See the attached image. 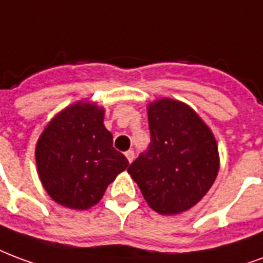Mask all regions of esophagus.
Masks as SVG:
<instances>
[{"instance_id": "1", "label": "esophagus", "mask_w": 263, "mask_h": 263, "mask_svg": "<svg viewBox=\"0 0 263 263\" xmlns=\"http://www.w3.org/2000/svg\"><path fill=\"white\" fill-rule=\"evenodd\" d=\"M125 157L128 159V161H129V163H132V161H134V159H135V153H134V151L125 152Z\"/></svg>"}]
</instances>
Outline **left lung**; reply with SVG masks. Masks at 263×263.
Segmentation results:
<instances>
[{
	"label": "left lung",
	"instance_id": "left-lung-1",
	"mask_svg": "<svg viewBox=\"0 0 263 263\" xmlns=\"http://www.w3.org/2000/svg\"><path fill=\"white\" fill-rule=\"evenodd\" d=\"M151 145L128 167L152 209L178 215L213 185L220 157L212 129L185 103L161 97L147 104Z\"/></svg>",
	"mask_w": 263,
	"mask_h": 263
}]
</instances>
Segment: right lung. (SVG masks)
<instances>
[{
    "mask_svg": "<svg viewBox=\"0 0 263 263\" xmlns=\"http://www.w3.org/2000/svg\"><path fill=\"white\" fill-rule=\"evenodd\" d=\"M104 111L93 102L69 104L39 137L34 151L39 178L58 205L90 209L129 164L112 147L111 132L103 122Z\"/></svg>",
    "mask_w": 263,
    "mask_h": 263,
    "instance_id": "right-lung-1",
    "label": "right lung"
}]
</instances>
